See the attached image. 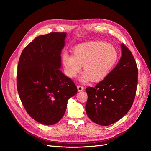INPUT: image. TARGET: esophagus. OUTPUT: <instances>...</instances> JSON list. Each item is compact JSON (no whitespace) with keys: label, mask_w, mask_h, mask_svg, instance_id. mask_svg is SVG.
Masks as SVG:
<instances>
[{"label":"esophagus","mask_w":151,"mask_h":151,"mask_svg":"<svg viewBox=\"0 0 151 151\" xmlns=\"http://www.w3.org/2000/svg\"><path fill=\"white\" fill-rule=\"evenodd\" d=\"M77 89H78V92H81V91L84 90V88H83V86H77Z\"/></svg>","instance_id":"obj_1"}]
</instances>
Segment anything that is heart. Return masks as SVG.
<instances>
[{"instance_id":"1","label":"heart","mask_w":151,"mask_h":151,"mask_svg":"<svg viewBox=\"0 0 151 151\" xmlns=\"http://www.w3.org/2000/svg\"><path fill=\"white\" fill-rule=\"evenodd\" d=\"M117 59L118 53L112 45L101 41L78 45L73 50V55L65 52L62 55L65 72L71 78L75 77L83 65L84 72L80 78L81 83L103 80Z\"/></svg>"}]
</instances>
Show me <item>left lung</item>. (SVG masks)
I'll return each mask as SVG.
<instances>
[{
	"instance_id": "1",
	"label": "left lung",
	"mask_w": 151,
	"mask_h": 151,
	"mask_svg": "<svg viewBox=\"0 0 151 151\" xmlns=\"http://www.w3.org/2000/svg\"><path fill=\"white\" fill-rule=\"evenodd\" d=\"M122 56L117 65L95 88L86 91L88 96L86 111L90 119L107 126L120 120L131 108L138 84V68L132 53L123 43Z\"/></svg>"
}]
</instances>
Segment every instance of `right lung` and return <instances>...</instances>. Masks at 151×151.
<instances>
[{
  "instance_id": "obj_1",
  "label": "right lung",
  "mask_w": 151,
  "mask_h": 151,
  "mask_svg": "<svg viewBox=\"0 0 151 151\" xmlns=\"http://www.w3.org/2000/svg\"><path fill=\"white\" fill-rule=\"evenodd\" d=\"M67 34L40 35L23 50L17 72V89L29 115L51 125L65 114L68 100L77 93L73 81L60 71Z\"/></svg>"
}]
</instances>
